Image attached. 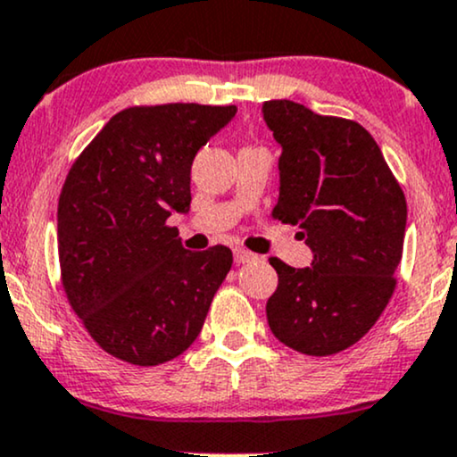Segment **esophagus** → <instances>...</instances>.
<instances>
[{
	"mask_svg": "<svg viewBox=\"0 0 457 457\" xmlns=\"http://www.w3.org/2000/svg\"><path fill=\"white\" fill-rule=\"evenodd\" d=\"M252 261H256V254H252V252L244 248L235 250V262H237V265H245V262H252Z\"/></svg>",
	"mask_w": 457,
	"mask_h": 457,
	"instance_id": "34e87169",
	"label": "esophagus"
}]
</instances>
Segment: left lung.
<instances>
[{"label":"left lung","instance_id":"1","mask_svg":"<svg viewBox=\"0 0 457 457\" xmlns=\"http://www.w3.org/2000/svg\"><path fill=\"white\" fill-rule=\"evenodd\" d=\"M262 117L280 143V198L271 216L297 224L312 267L270 259L278 288L267 302L273 336L293 351L327 357L361 340L395 291L406 198L366 128L267 100Z\"/></svg>","mask_w":457,"mask_h":457}]
</instances>
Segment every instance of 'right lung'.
Here are the masks:
<instances>
[{
    "label": "right lung",
    "instance_id": "1",
    "mask_svg": "<svg viewBox=\"0 0 457 457\" xmlns=\"http://www.w3.org/2000/svg\"><path fill=\"white\" fill-rule=\"evenodd\" d=\"M235 112L195 102L130 106L68 170L57 207L63 291L87 334L121 361L179 357L230 271L227 245L186 250L166 220L187 213L192 160Z\"/></svg>",
    "mask_w": 457,
    "mask_h": 457
}]
</instances>
